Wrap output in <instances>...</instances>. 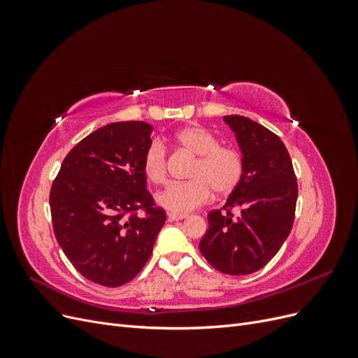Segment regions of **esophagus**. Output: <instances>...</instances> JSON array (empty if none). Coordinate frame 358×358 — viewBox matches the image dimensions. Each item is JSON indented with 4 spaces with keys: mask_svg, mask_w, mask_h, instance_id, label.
Wrapping results in <instances>:
<instances>
[{
    "mask_svg": "<svg viewBox=\"0 0 358 358\" xmlns=\"http://www.w3.org/2000/svg\"><path fill=\"white\" fill-rule=\"evenodd\" d=\"M169 220L170 221H180V220H185L187 215L185 213H173V212H169Z\"/></svg>",
    "mask_w": 358,
    "mask_h": 358,
    "instance_id": "34e87169",
    "label": "esophagus"
}]
</instances>
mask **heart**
I'll return each instance as SVG.
<instances>
[{
    "label": "heart",
    "instance_id": "1",
    "mask_svg": "<svg viewBox=\"0 0 358 358\" xmlns=\"http://www.w3.org/2000/svg\"><path fill=\"white\" fill-rule=\"evenodd\" d=\"M175 142L187 152L196 155L188 173V182L171 183L157 196V201L173 213H187L210 199V192L224 197L233 192L243 176V159L233 148L220 145L208 129L199 125L182 128ZM143 173L154 185L167 178V155L159 142L150 143L143 155Z\"/></svg>",
    "mask_w": 358,
    "mask_h": 358
}]
</instances>
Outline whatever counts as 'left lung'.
I'll use <instances>...</instances> for the list:
<instances>
[{
    "mask_svg": "<svg viewBox=\"0 0 358 358\" xmlns=\"http://www.w3.org/2000/svg\"><path fill=\"white\" fill-rule=\"evenodd\" d=\"M243 159V176L222 209L208 215L200 252L231 276L263 268L284 245L294 222L297 180L288 150L275 133L241 115L224 116ZM243 210L233 219L229 210Z\"/></svg>",
    "mask_w": 358,
    "mask_h": 358,
    "instance_id": "1",
    "label": "left lung"
}]
</instances>
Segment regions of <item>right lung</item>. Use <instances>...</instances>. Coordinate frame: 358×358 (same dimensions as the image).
I'll list each match as a JSON object with an SVG mask.
<instances>
[{
    "instance_id": "right-lung-1",
    "label": "right lung",
    "mask_w": 358,
    "mask_h": 358,
    "mask_svg": "<svg viewBox=\"0 0 358 358\" xmlns=\"http://www.w3.org/2000/svg\"><path fill=\"white\" fill-rule=\"evenodd\" d=\"M152 131L142 121L99 128L70 150L53 182L49 201L55 237L91 282L115 288L134 279L166 224L143 173ZM140 208L143 217L135 213Z\"/></svg>"
}]
</instances>
